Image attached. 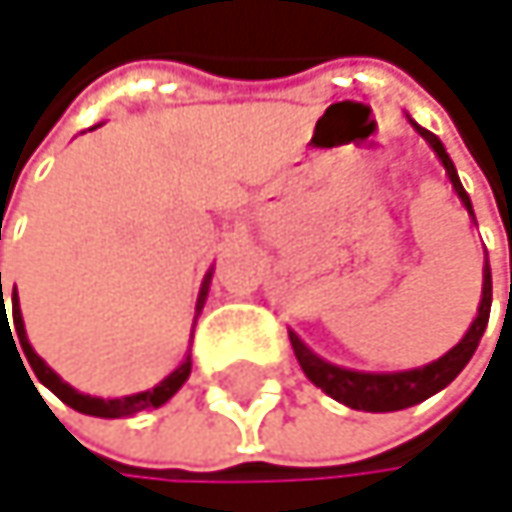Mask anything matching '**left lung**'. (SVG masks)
Listing matches in <instances>:
<instances>
[{
    "label": "left lung",
    "mask_w": 512,
    "mask_h": 512,
    "mask_svg": "<svg viewBox=\"0 0 512 512\" xmlns=\"http://www.w3.org/2000/svg\"><path fill=\"white\" fill-rule=\"evenodd\" d=\"M422 139L437 151V157L443 160L446 166V175L452 181L455 194L461 197V203L467 206V212L473 215V206H470V197L467 191L461 188L458 181V172L443 148V142L422 130L419 124H413ZM489 309H492V273H489V264H486V276H483V300H480V312L473 318L470 331L464 334V340L449 349L443 358L431 361L428 367H416V370H404V373H358V370H346V367H337V364H327L321 361L315 352H309L297 334H291V346H294V355L303 367V373L324 391L331 394L340 404L352 407V410H364V413H394V410H407L413 404H422L425 397L437 394L440 388H446L464 367L467 361L477 352L480 340H483V331L489 324Z\"/></svg>",
    "instance_id": "8db88e82"
}]
</instances>
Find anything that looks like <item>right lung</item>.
<instances>
[{
	"label": "right lung",
	"instance_id": "add662e5",
	"mask_svg": "<svg viewBox=\"0 0 512 512\" xmlns=\"http://www.w3.org/2000/svg\"><path fill=\"white\" fill-rule=\"evenodd\" d=\"M206 291H209V279H206V285H203V291H200V303L197 306H203V300H206ZM0 300H2V276H0ZM11 300H14V331H17V337H20V346H23V355H26V361H29V367H32V373L39 376V382L45 385V388H51L63 404H69L72 410H78V413H84V416H99V419H124V416H133V413H142V410H151V407H163L166 400L185 385V379L191 376V355L181 361V367L178 370H172L160 385H154V388H148V391H139V394H130V397H115V400H102V397H90V394H81V391H75L72 385H66L39 355L32 352V346H29V340H26V331H23V315H20V303H17V288H14V294H11ZM5 303V300H2ZM8 318H2V324H5ZM29 376V373H26ZM35 385V382H32Z\"/></svg>",
	"mask_w": 512,
	"mask_h": 512
}]
</instances>
